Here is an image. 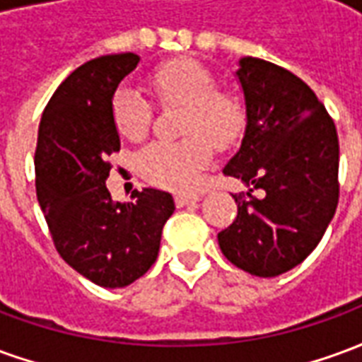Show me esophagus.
<instances>
[{
    "instance_id": "esophagus-1",
    "label": "esophagus",
    "mask_w": 362,
    "mask_h": 362,
    "mask_svg": "<svg viewBox=\"0 0 362 362\" xmlns=\"http://www.w3.org/2000/svg\"><path fill=\"white\" fill-rule=\"evenodd\" d=\"M202 199V196L199 194H176L174 196V202H176V205L178 207H184V205H189V204H196V202H199Z\"/></svg>"
}]
</instances>
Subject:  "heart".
Wrapping results in <instances>:
<instances>
[{
	"instance_id": "obj_1",
	"label": "heart",
	"mask_w": 362,
	"mask_h": 362,
	"mask_svg": "<svg viewBox=\"0 0 362 362\" xmlns=\"http://www.w3.org/2000/svg\"><path fill=\"white\" fill-rule=\"evenodd\" d=\"M147 87L165 108L182 106L180 141H153L135 157L145 180L173 189L194 188L215 149L240 141L248 108L238 93L219 87L209 67L192 58L170 59L147 75ZM112 122L122 137L143 139L151 127V104L137 90L119 87L112 96Z\"/></svg>"
}]
</instances>
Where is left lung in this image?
Here are the masks:
<instances>
[{
	"mask_svg": "<svg viewBox=\"0 0 362 362\" xmlns=\"http://www.w3.org/2000/svg\"><path fill=\"white\" fill-rule=\"evenodd\" d=\"M236 75L248 126L223 174L252 188L233 196L236 219L217 238L230 264L258 277H275L298 266L334 219L339 141L324 104L288 69L248 56ZM254 189L264 196L254 198Z\"/></svg>",
	"mask_w": 362,
	"mask_h": 362,
	"instance_id": "1",
	"label": "left lung"
}]
</instances>
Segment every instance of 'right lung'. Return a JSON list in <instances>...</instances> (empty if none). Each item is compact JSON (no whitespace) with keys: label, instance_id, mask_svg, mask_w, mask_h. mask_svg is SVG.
I'll return each mask as SVG.
<instances>
[{"label":"right lung","instance_id":"1","mask_svg":"<svg viewBox=\"0 0 362 362\" xmlns=\"http://www.w3.org/2000/svg\"><path fill=\"white\" fill-rule=\"evenodd\" d=\"M137 62L126 52L77 67L46 104L36 141V196L54 246L75 272L108 288L147 273L174 213L163 189L143 188L122 204L106 188L108 157L119 151L112 96Z\"/></svg>","mask_w":362,"mask_h":362}]
</instances>
